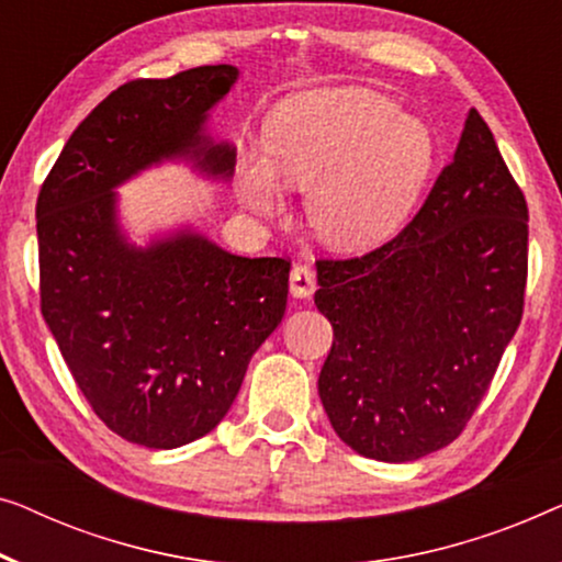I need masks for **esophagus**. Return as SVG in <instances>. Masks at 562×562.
I'll return each instance as SVG.
<instances>
[{"label":"esophagus","mask_w":562,"mask_h":562,"mask_svg":"<svg viewBox=\"0 0 562 562\" xmlns=\"http://www.w3.org/2000/svg\"><path fill=\"white\" fill-rule=\"evenodd\" d=\"M315 290V272L307 265H295L290 272V292L295 297H311Z\"/></svg>","instance_id":"1"}]
</instances>
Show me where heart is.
Segmentation results:
<instances>
[{
  "mask_svg": "<svg viewBox=\"0 0 562 562\" xmlns=\"http://www.w3.org/2000/svg\"><path fill=\"white\" fill-rule=\"evenodd\" d=\"M436 165V137L384 93L341 86L284 99L265 130V157L244 155L239 193L255 211L280 205V188L307 191L315 236L341 251L400 232Z\"/></svg>",
  "mask_w": 562,
  "mask_h": 562,
  "instance_id": "heart-1",
  "label": "heart"
}]
</instances>
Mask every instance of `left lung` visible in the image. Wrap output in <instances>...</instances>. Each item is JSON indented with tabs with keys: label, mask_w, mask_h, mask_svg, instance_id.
<instances>
[{
	"label": "left lung",
	"mask_w": 562,
	"mask_h": 562,
	"mask_svg": "<svg viewBox=\"0 0 562 562\" xmlns=\"http://www.w3.org/2000/svg\"><path fill=\"white\" fill-rule=\"evenodd\" d=\"M527 218L471 109L453 160L394 239L315 262V305L334 326L318 394L346 446L405 463L461 436L519 328Z\"/></svg>",
	"instance_id": "8db88e82"
}]
</instances>
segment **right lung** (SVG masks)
I'll return each instance as SVG.
<instances>
[{
	"label": "right lung",
	"instance_id": "1",
	"mask_svg": "<svg viewBox=\"0 0 562 562\" xmlns=\"http://www.w3.org/2000/svg\"><path fill=\"white\" fill-rule=\"evenodd\" d=\"M236 76L221 63L120 86L37 195L43 318L99 420L145 448L216 428L288 305V259L236 257L191 228L142 249L116 221L114 188L149 165L183 157L232 178L236 149L203 124Z\"/></svg>",
	"mask_w": 562,
	"mask_h": 562
}]
</instances>
